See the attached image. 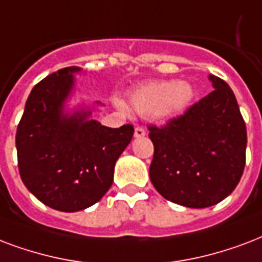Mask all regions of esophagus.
<instances>
[{
    "mask_svg": "<svg viewBox=\"0 0 262 262\" xmlns=\"http://www.w3.org/2000/svg\"><path fill=\"white\" fill-rule=\"evenodd\" d=\"M145 136V129L141 126H136L135 129V137L140 139V137H144Z\"/></svg>",
    "mask_w": 262,
    "mask_h": 262,
    "instance_id": "esophagus-1",
    "label": "esophagus"
}]
</instances>
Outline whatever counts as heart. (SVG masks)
Returning <instances> with one entry per match:
<instances>
[{
    "instance_id": "b5f03b06",
    "label": "heart",
    "mask_w": 262,
    "mask_h": 262,
    "mask_svg": "<svg viewBox=\"0 0 262 262\" xmlns=\"http://www.w3.org/2000/svg\"><path fill=\"white\" fill-rule=\"evenodd\" d=\"M193 96L191 85L176 81H151L130 92L129 101L133 111L141 115L155 114L171 117L184 111Z\"/></svg>"
}]
</instances>
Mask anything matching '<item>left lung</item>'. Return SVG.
<instances>
[{
	"mask_svg": "<svg viewBox=\"0 0 262 262\" xmlns=\"http://www.w3.org/2000/svg\"><path fill=\"white\" fill-rule=\"evenodd\" d=\"M209 79L214 91L165 125L148 126L151 183L165 199L193 209L228 196L246 163V123L236 97L224 79Z\"/></svg>",
	"mask_w": 262,
	"mask_h": 262,
	"instance_id": "obj_1",
	"label": "left lung"
}]
</instances>
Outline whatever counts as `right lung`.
Segmentation results:
<instances>
[{
    "mask_svg": "<svg viewBox=\"0 0 262 262\" xmlns=\"http://www.w3.org/2000/svg\"><path fill=\"white\" fill-rule=\"evenodd\" d=\"M78 67L49 74L33 88L16 130L23 184L43 205L78 211L99 202L113 184L114 166L130 143L132 123L107 127L91 113L66 117L63 103Z\"/></svg>",
    "mask_w": 262,
    "mask_h": 262,
    "instance_id": "obj_1",
    "label": "right lung"
}]
</instances>
